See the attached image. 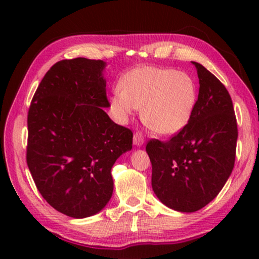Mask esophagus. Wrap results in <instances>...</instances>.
<instances>
[{"instance_id":"obj_1","label":"esophagus","mask_w":259,"mask_h":259,"mask_svg":"<svg viewBox=\"0 0 259 259\" xmlns=\"http://www.w3.org/2000/svg\"><path fill=\"white\" fill-rule=\"evenodd\" d=\"M133 143H134V145H137V146H141V145L145 143V137L143 136V133L141 132L134 133Z\"/></svg>"}]
</instances>
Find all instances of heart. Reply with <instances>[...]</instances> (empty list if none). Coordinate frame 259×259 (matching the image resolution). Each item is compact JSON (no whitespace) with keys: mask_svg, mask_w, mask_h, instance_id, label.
Segmentation results:
<instances>
[{"mask_svg":"<svg viewBox=\"0 0 259 259\" xmlns=\"http://www.w3.org/2000/svg\"><path fill=\"white\" fill-rule=\"evenodd\" d=\"M120 90L111 97V107L125 120L134 107L148 128L162 136L179 132L189 121L197 102V87L186 73L160 67H138L126 74Z\"/></svg>","mask_w":259,"mask_h":259,"instance_id":"1","label":"heart"}]
</instances>
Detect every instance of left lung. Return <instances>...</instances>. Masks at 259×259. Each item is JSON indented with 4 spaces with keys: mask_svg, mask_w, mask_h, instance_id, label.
<instances>
[{
    "mask_svg": "<svg viewBox=\"0 0 259 259\" xmlns=\"http://www.w3.org/2000/svg\"><path fill=\"white\" fill-rule=\"evenodd\" d=\"M199 94L189 122L167 141L151 139L152 189L166 206L200 210L221 192L236 159L238 130L224 84L198 62Z\"/></svg>",
    "mask_w": 259,
    "mask_h": 259,
    "instance_id": "obj_1",
    "label": "left lung"
}]
</instances>
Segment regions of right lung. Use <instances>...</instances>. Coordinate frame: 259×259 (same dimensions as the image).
I'll use <instances>...</instances> for the list:
<instances>
[{
	"instance_id": "add662e5",
	"label": "right lung",
	"mask_w": 259,
	"mask_h": 259,
	"mask_svg": "<svg viewBox=\"0 0 259 259\" xmlns=\"http://www.w3.org/2000/svg\"><path fill=\"white\" fill-rule=\"evenodd\" d=\"M105 66L84 58L56 62L28 111V167L45 200L68 217H91L106 206L113 165L132 148V131L104 111Z\"/></svg>"
}]
</instances>
